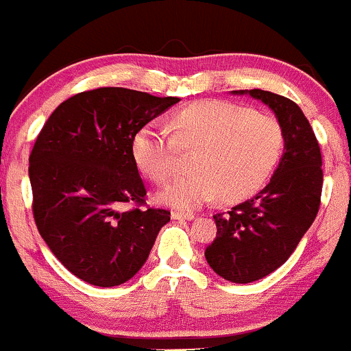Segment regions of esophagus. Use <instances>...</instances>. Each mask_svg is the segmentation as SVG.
<instances>
[{"label": "esophagus", "mask_w": 351, "mask_h": 351, "mask_svg": "<svg viewBox=\"0 0 351 351\" xmlns=\"http://www.w3.org/2000/svg\"><path fill=\"white\" fill-rule=\"evenodd\" d=\"M194 218H196V216H194L193 213H172V219H177V221H193Z\"/></svg>", "instance_id": "1"}]
</instances>
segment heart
<instances>
[{"instance_id": "heart-1", "label": "heart", "mask_w": 351, "mask_h": 351, "mask_svg": "<svg viewBox=\"0 0 351 351\" xmlns=\"http://www.w3.org/2000/svg\"><path fill=\"white\" fill-rule=\"evenodd\" d=\"M169 132L152 123L142 126L132 140V155L143 176L164 184L176 174L179 152L193 154V172L157 194L158 202L180 211H193L219 194L226 202L254 196L284 150L277 118L226 101L182 108L169 120Z\"/></svg>"}]
</instances>
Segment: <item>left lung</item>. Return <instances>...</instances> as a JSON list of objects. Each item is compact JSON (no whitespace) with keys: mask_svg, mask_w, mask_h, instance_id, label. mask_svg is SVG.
Listing matches in <instances>:
<instances>
[{"mask_svg":"<svg viewBox=\"0 0 351 351\" xmlns=\"http://www.w3.org/2000/svg\"><path fill=\"white\" fill-rule=\"evenodd\" d=\"M231 93L265 103L284 130V154L270 182L252 199L213 216L218 233L204 252L209 267L230 282L248 284L284 265L313 225L323 162L316 135L294 101L262 89Z\"/></svg>","mask_w":351,"mask_h":351,"instance_id":"1","label":"left lung"}]
</instances>
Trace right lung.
Wrapping results in <instances>:
<instances>
[{
    "mask_svg": "<svg viewBox=\"0 0 351 351\" xmlns=\"http://www.w3.org/2000/svg\"><path fill=\"white\" fill-rule=\"evenodd\" d=\"M177 101L97 88L60 103L38 133L28 158L35 225L84 282L113 287L132 279L171 221V211L147 206L132 140Z\"/></svg>",
    "mask_w": 351,
    "mask_h": 351,
    "instance_id": "right-lung-1",
    "label": "right lung"
}]
</instances>
